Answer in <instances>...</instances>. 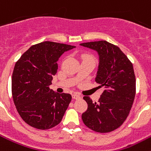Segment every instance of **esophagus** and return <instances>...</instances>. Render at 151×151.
<instances>
[{"label":"esophagus","mask_w":151,"mask_h":151,"mask_svg":"<svg viewBox=\"0 0 151 151\" xmlns=\"http://www.w3.org/2000/svg\"><path fill=\"white\" fill-rule=\"evenodd\" d=\"M81 97H81V96H80L78 94H77V93H75V94H73V99H76V100L80 99Z\"/></svg>","instance_id":"1"}]
</instances>
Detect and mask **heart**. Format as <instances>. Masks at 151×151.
I'll return each instance as SVG.
<instances>
[{
    "mask_svg": "<svg viewBox=\"0 0 151 151\" xmlns=\"http://www.w3.org/2000/svg\"><path fill=\"white\" fill-rule=\"evenodd\" d=\"M83 59H92L93 60V57L90 55H84L83 56Z\"/></svg>",
    "mask_w": 151,
    "mask_h": 151,
    "instance_id": "heart-1",
    "label": "heart"
}]
</instances>
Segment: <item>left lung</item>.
Returning a JSON list of instances; mask_svg holds the SVG:
<instances>
[{
  "label": "left lung",
  "mask_w": 151,
  "mask_h": 151,
  "mask_svg": "<svg viewBox=\"0 0 151 151\" xmlns=\"http://www.w3.org/2000/svg\"><path fill=\"white\" fill-rule=\"evenodd\" d=\"M80 45L97 51L99 64L95 82L105 88L98 102L83 97L88 109L82 113V121L94 132H110L123 123L134 102L136 80L132 63L119 47L106 41Z\"/></svg>",
  "instance_id": "left-lung-1"
}]
</instances>
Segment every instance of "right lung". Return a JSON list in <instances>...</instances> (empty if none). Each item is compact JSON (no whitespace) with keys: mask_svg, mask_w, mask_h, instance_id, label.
Segmentation results:
<instances>
[{"mask_svg":"<svg viewBox=\"0 0 151 151\" xmlns=\"http://www.w3.org/2000/svg\"><path fill=\"white\" fill-rule=\"evenodd\" d=\"M76 47L53 41L32 46L16 63L12 76V95L25 122L45 130L57 125L72 100L71 94L50 88L64 52Z\"/></svg>","mask_w":151,"mask_h":151,"instance_id":"obj_1","label":"right lung"}]
</instances>
